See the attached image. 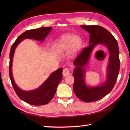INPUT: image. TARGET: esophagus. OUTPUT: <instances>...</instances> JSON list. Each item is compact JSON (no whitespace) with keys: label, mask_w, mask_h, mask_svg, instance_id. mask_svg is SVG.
<instances>
[{"label":"esophagus","mask_w":130,"mask_h":130,"mask_svg":"<svg viewBox=\"0 0 130 130\" xmlns=\"http://www.w3.org/2000/svg\"><path fill=\"white\" fill-rule=\"evenodd\" d=\"M62 74H63V76H64V77L69 75L70 74V71H69V70L68 68H65L64 69H63V70Z\"/></svg>","instance_id":"esophagus-1"}]
</instances>
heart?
<instances>
[{
	"label": "heart",
	"instance_id": "obj_1",
	"mask_svg": "<svg viewBox=\"0 0 130 130\" xmlns=\"http://www.w3.org/2000/svg\"><path fill=\"white\" fill-rule=\"evenodd\" d=\"M80 46V40L76 36L73 34H69L63 36L56 42L54 46V50L58 54L69 50L71 55H74L78 52Z\"/></svg>",
	"mask_w": 130,
	"mask_h": 130
}]
</instances>
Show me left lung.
I'll return each instance as SVG.
<instances>
[{"mask_svg":"<svg viewBox=\"0 0 130 130\" xmlns=\"http://www.w3.org/2000/svg\"><path fill=\"white\" fill-rule=\"evenodd\" d=\"M90 34L88 47L80 54L73 63L75 67L73 75L74 78L73 90L76 96L85 102L98 101L107 95L113 88L120 71L119 48L116 40L111 33L99 26H80ZM103 44L109 50L110 57L107 67L106 79L95 87L87 86L85 81L86 68L91 54L96 45Z\"/></svg>","mask_w":130,"mask_h":130,"instance_id":"left-lung-1","label":"left lung"}]
</instances>
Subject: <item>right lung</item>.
<instances>
[{
    "mask_svg": "<svg viewBox=\"0 0 130 130\" xmlns=\"http://www.w3.org/2000/svg\"><path fill=\"white\" fill-rule=\"evenodd\" d=\"M52 27H42L28 30L23 33L17 38L11 47L9 54V76L13 87L18 97L22 100L34 106H42L49 103L56 93L58 85L62 78L63 69L60 68L52 72L48 78L38 88L32 90L26 91L19 88L16 84L12 73V63L15 48L22 41L26 38L43 42L52 30Z\"/></svg>",
    "mask_w": 130,
    "mask_h": 130,
    "instance_id": "add662e5",
    "label": "right lung"
}]
</instances>
